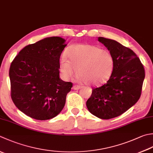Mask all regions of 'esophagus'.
I'll return each mask as SVG.
<instances>
[{
	"label": "esophagus",
	"instance_id": "obj_1",
	"mask_svg": "<svg viewBox=\"0 0 153 153\" xmlns=\"http://www.w3.org/2000/svg\"><path fill=\"white\" fill-rule=\"evenodd\" d=\"M81 88H82V86L81 85H74L73 86V89H75V90H78Z\"/></svg>",
	"mask_w": 153,
	"mask_h": 153
}]
</instances>
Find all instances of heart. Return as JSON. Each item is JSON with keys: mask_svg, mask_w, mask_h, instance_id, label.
Returning <instances> with one entry per match:
<instances>
[{"mask_svg": "<svg viewBox=\"0 0 153 153\" xmlns=\"http://www.w3.org/2000/svg\"><path fill=\"white\" fill-rule=\"evenodd\" d=\"M67 58L63 56L59 70L65 79L76 73L87 84L100 86L105 83L113 73L114 59L110 52L91 44H77L68 50Z\"/></svg>", "mask_w": 153, "mask_h": 153, "instance_id": "obj_1", "label": "heart"}]
</instances>
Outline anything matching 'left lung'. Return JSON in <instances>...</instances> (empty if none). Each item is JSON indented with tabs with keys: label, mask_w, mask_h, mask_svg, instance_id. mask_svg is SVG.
<instances>
[{
	"label": "left lung",
	"mask_w": 153,
	"mask_h": 153,
	"mask_svg": "<svg viewBox=\"0 0 153 153\" xmlns=\"http://www.w3.org/2000/svg\"><path fill=\"white\" fill-rule=\"evenodd\" d=\"M98 41L113 56L114 68L106 83L93 89L86 105L97 117L109 119L121 115L138 101L145 77V69L132 50L111 39L99 37Z\"/></svg>",
	"instance_id": "8db88e82"
}]
</instances>
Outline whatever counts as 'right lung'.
<instances>
[{"label": "right lung", "mask_w": 153, "mask_h": 153, "mask_svg": "<svg viewBox=\"0 0 153 153\" xmlns=\"http://www.w3.org/2000/svg\"><path fill=\"white\" fill-rule=\"evenodd\" d=\"M61 37L29 44L12 62L9 77L15 105L30 117L48 120L64 108L72 83L59 78V58L67 44Z\"/></svg>", "instance_id": "add662e5"}]
</instances>
